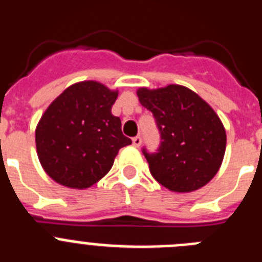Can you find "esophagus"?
Wrapping results in <instances>:
<instances>
[{
	"label": "esophagus",
	"instance_id": "esophagus-1",
	"mask_svg": "<svg viewBox=\"0 0 262 262\" xmlns=\"http://www.w3.org/2000/svg\"><path fill=\"white\" fill-rule=\"evenodd\" d=\"M133 144L135 145V147H140V144H142V138H140V136H135V138L133 139Z\"/></svg>",
	"mask_w": 262,
	"mask_h": 262
}]
</instances>
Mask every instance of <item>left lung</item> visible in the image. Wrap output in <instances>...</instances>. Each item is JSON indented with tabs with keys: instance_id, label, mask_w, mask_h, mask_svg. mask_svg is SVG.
I'll return each mask as SVG.
<instances>
[{
	"instance_id": "left-lung-1",
	"label": "left lung",
	"mask_w": 262,
	"mask_h": 262,
	"mask_svg": "<svg viewBox=\"0 0 262 262\" xmlns=\"http://www.w3.org/2000/svg\"><path fill=\"white\" fill-rule=\"evenodd\" d=\"M161 134L157 154L144 156L159 184L174 193H190L209 184L223 163L227 135L221 118L195 92L170 84L136 90Z\"/></svg>"
}]
</instances>
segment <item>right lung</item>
<instances>
[{
  "label": "right lung",
  "instance_id": "right-lung-1",
  "mask_svg": "<svg viewBox=\"0 0 262 262\" xmlns=\"http://www.w3.org/2000/svg\"><path fill=\"white\" fill-rule=\"evenodd\" d=\"M118 90L98 81H80L53 99L35 128L36 154L53 181L69 189L93 186L111 169L131 139L111 114Z\"/></svg>",
  "mask_w": 262,
  "mask_h": 262
}]
</instances>
